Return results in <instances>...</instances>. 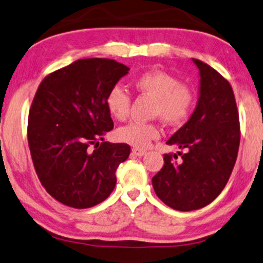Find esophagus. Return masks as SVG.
I'll return each instance as SVG.
<instances>
[{"label": "esophagus", "mask_w": 263, "mask_h": 263, "mask_svg": "<svg viewBox=\"0 0 263 263\" xmlns=\"http://www.w3.org/2000/svg\"><path fill=\"white\" fill-rule=\"evenodd\" d=\"M147 153L144 149H140V148H132V154L137 157H143Z\"/></svg>", "instance_id": "obj_1"}]
</instances>
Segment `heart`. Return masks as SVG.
<instances>
[{"instance_id": "heart-1", "label": "heart", "mask_w": 263, "mask_h": 263, "mask_svg": "<svg viewBox=\"0 0 263 263\" xmlns=\"http://www.w3.org/2000/svg\"><path fill=\"white\" fill-rule=\"evenodd\" d=\"M134 85L140 93L153 98L156 101L153 114L167 125H179L189 118L194 106V91L189 85L180 83L173 74L153 69L138 76ZM105 103L112 118L119 121L127 119L131 98L122 87H112L107 93ZM116 137L135 148H145L159 137V128L154 123L129 122L116 131Z\"/></svg>"}]
</instances>
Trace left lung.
Returning <instances> with one entry per match:
<instances>
[{
    "label": "left lung",
    "mask_w": 263,
    "mask_h": 263,
    "mask_svg": "<svg viewBox=\"0 0 263 263\" xmlns=\"http://www.w3.org/2000/svg\"><path fill=\"white\" fill-rule=\"evenodd\" d=\"M198 100L187 122L166 142L178 145L181 160L164 154V165L152 183L158 197L176 211L200 210L226 187L238 157L239 114L229 82L201 60ZM178 159V156L174 154Z\"/></svg>",
    "instance_id": "left-lung-1"
}]
</instances>
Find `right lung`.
Listing matches in <instances>:
<instances>
[{
	"instance_id": "right-lung-1",
	"label": "right lung",
	"mask_w": 263,
	"mask_h": 263,
	"mask_svg": "<svg viewBox=\"0 0 263 263\" xmlns=\"http://www.w3.org/2000/svg\"><path fill=\"white\" fill-rule=\"evenodd\" d=\"M128 71L110 59H81L37 88L28 120L31 159L41 185L68 207L105 201L116 185V170L129 156L128 144L98 141L114 127L107 93Z\"/></svg>"
}]
</instances>
